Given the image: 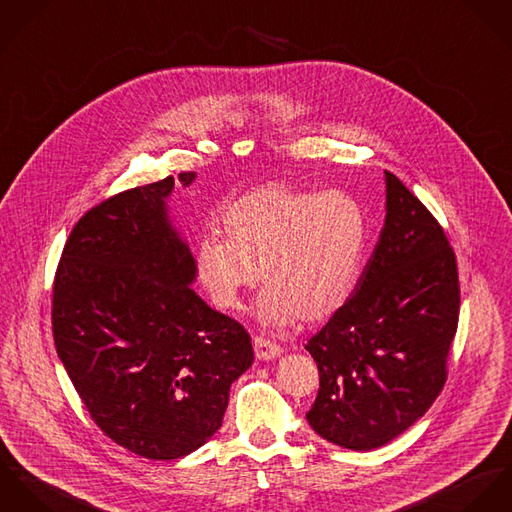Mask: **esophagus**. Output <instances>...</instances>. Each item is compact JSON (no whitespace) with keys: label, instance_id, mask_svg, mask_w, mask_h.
<instances>
[{"label":"esophagus","instance_id":"obj_1","mask_svg":"<svg viewBox=\"0 0 512 512\" xmlns=\"http://www.w3.org/2000/svg\"><path fill=\"white\" fill-rule=\"evenodd\" d=\"M253 349H255V357L259 361H271V359H277L283 353L281 345L265 340V338H259V336L253 340Z\"/></svg>","mask_w":512,"mask_h":512}]
</instances>
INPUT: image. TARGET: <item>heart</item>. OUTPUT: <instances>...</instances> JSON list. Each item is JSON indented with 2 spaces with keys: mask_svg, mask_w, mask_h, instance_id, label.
Returning a JSON list of instances; mask_svg holds the SVG:
<instances>
[{
  "mask_svg": "<svg viewBox=\"0 0 512 512\" xmlns=\"http://www.w3.org/2000/svg\"><path fill=\"white\" fill-rule=\"evenodd\" d=\"M222 229L226 239L204 235L196 243L198 281L220 308L237 310L261 277L255 314L269 328L330 320L363 269L365 210L343 190L265 184L229 204Z\"/></svg>",
  "mask_w": 512,
  "mask_h": 512,
  "instance_id": "obj_1",
  "label": "heart"
}]
</instances>
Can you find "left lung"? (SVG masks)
<instances>
[{"label":"left lung","mask_w":512,"mask_h":512,"mask_svg":"<svg viewBox=\"0 0 512 512\" xmlns=\"http://www.w3.org/2000/svg\"><path fill=\"white\" fill-rule=\"evenodd\" d=\"M385 184L375 251L347 304L306 343L320 371L308 424L355 452L389 444L426 414L446 383L459 318L444 229L393 172Z\"/></svg>","instance_id":"1"}]
</instances>
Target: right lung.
<instances>
[{
  "mask_svg": "<svg viewBox=\"0 0 512 512\" xmlns=\"http://www.w3.org/2000/svg\"><path fill=\"white\" fill-rule=\"evenodd\" d=\"M196 172H180L190 186ZM174 178L119 192L72 229L53 286L58 357L92 420L147 459H176L222 426L253 363L243 326L212 310L172 228Z\"/></svg>",
  "mask_w": 512,
  "mask_h": 512,
  "instance_id": "obj_1",
  "label": "right lung"
}]
</instances>
